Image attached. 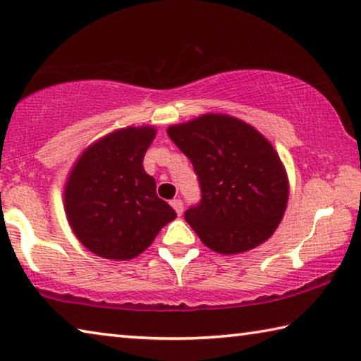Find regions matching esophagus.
<instances>
[{
  "mask_svg": "<svg viewBox=\"0 0 361 361\" xmlns=\"http://www.w3.org/2000/svg\"><path fill=\"white\" fill-rule=\"evenodd\" d=\"M171 204L173 207V209L176 211V214H178V216L183 214V202H181L180 199H173V200L171 202Z\"/></svg>",
  "mask_w": 361,
  "mask_h": 361,
  "instance_id": "esophagus-1",
  "label": "esophagus"
}]
</instances>
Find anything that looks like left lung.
<instances>
[{
  "mask_svg": "<svg viewBox=\"0 0 361 361\" xmlns=\"http://www.w3.org/2000/svg\"><path fill=\"white\" fill-rule=\"evenodd\" d=\"M192 162L202 199L186 222L211 250L233 255L272 236L285 214L288 176L269 140L243 120L204 114L169 126Z\"/></svg>",
  "mask_w": 361,
  "mask_h": 361,
  "instance_id": "1",
  "label": "left lung"
}]
</instances>
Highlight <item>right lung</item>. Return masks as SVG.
I'll return each mask as SVG.
<instances>
[{
	"instance_id": "1",
	"label": "right lung",
	"mask_w": 361,
	"mask_h": 361,
	"mask_svg": "<svg viewBox=\"0 0 361 361\" xmlns=\"http://www.w3.org/2000/svg\"><path fill=\"white\" fill-rule=\"evenodd\" d=\"M153 126H128L97 140L68 175L63 207L75 236L95 255L131 259L176 217L142 161Z\"/></svg>"
}]
</instances>
